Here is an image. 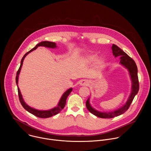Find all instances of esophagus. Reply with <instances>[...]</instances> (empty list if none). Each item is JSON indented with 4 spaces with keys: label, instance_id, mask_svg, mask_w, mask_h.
Instances as JSON below:
<instances>
[{
    "label": "esophagus",
    "instance_id": "1",
    "mask_svg": "<svg viewBox=\"0 0 151 151\" xmlns=\"http://www.w3.org/2000/svg\"><path fill=\"white\" fill-rule=\"evenodd\" d=\"M89 85H90V83L87 80H83L80 83V85L81 86H88Z\"/></svg>",
    "mask_w": 151,
    "mask_h": 151
}]
</instances>
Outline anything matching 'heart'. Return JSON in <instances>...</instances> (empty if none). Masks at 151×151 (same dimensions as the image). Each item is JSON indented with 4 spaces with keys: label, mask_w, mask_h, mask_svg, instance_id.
<instances>
[{
    "label": "heart",
    "mask_w": 151,
    "mask_h": 151,
    "mask_svg": "<svg viewBox=\"0 0 151 151\" xmlns=\"http://www.w3.org/2000/svg\"><path fill=\"white\" fill-rule=\"evenodd\" d=\"M97 59V55L96 54H88L86 55L84 58V61L85 63L88 64H90L93 63L95 60L96 61L94 64V69L97 71H99L102 69V68L104 66V60L102 58Z\"/></svg>",
    "instance_id": "b5f03b06"
}]
</instances>
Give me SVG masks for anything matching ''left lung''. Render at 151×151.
<instances>
[{"label":"left lung","instance_id":"left-lung-1","mask_svg":"<svg viewBox=\"0 0 151 151\" xmlns=\"http://www.w3.org/2000/svg\"><path fill=\"white\" fill-rule=\"evenodd\" d=\"M112 50L113 55L115 56V57H120V64H122L125 68H127L129 73H130L132 82V92L126 103L122 107H121V108L111 112H101L96 111L93 107H92V106L90 104L88 98L87 101H86V106H87V109L95 116L101 118H112L114 117L118 116L124 114L128 109L129 107H130L135 96L137 94L139 90V83L137 76V68L134 61L116 45H112Z\"/></svg>","mask_w":151,"mask_h":151}]
</instances>
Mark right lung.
Returning a JSON list of instances; mask_svg holds the SVG:
<instances>
[{"label":"right lung","instance_id":"obj_1","mask_svg":"<svg viewBox=\"0 0 151 151\" xmlns=\"http://www.w3.org/2000/svg\"><path fill=\"white\" fill-rule=\"evenodd\" d=\"M48 47V48H55L57 47L56 46V44L54 42H49V41H43L41 42L40 43H39L38 44H37L36 45L35 47H34L33 49H32L31 50H30L29 52H27L26 54H25V55L23 56V57L21 59V64L17 72V76H16V78H15V81H16V83L17 85V88H18V97H19V101L21 104V105L23 106V107L24 108L28 111L29 112H30V114L34 115L35 116L40 118H49L51 116H52L54 115H55L57 114H58L59 112H60V111L64 108V106L66 105V99L68 97V96L70 94V93L72 92V88H69V90H68L65 93H64L63 96H61L58 105L55 107L54 108L50 109V110H47V111H39V110H37L35 109L34 108H32V107H30L29 106H28L24 101L22 95L21 94L20 90L18 88V76L20 72V70L21 69V67H22L23 63V61L24 59L25 58L26 56L29 54L30 52L33 51V50H36L38 47Z\"/></svg>","mask_w":151,"mask_h":151}]
</instances>
